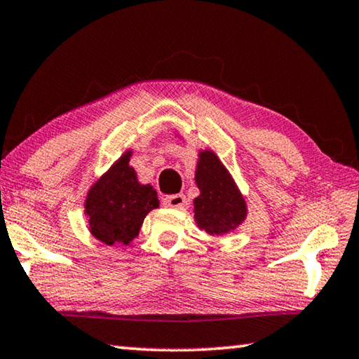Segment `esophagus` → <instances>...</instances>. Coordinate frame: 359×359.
<instances>
[{
  "label": "esophagus",
  "mask_w": 359,
  "mask_h": 359,
  "mask_svg": "<svg viewBox=\"0 0 359 359\" xmlns=\"http://www.w3.org/2000/svg\"><path fill=\"white\" fill-rule=\"evenodd\" d=\"M186 203L187 201L183 194H176V196H168L163 198V205L170 208H184Z\"/></svg>",
  "instance_id": "1"
}]
</instances>
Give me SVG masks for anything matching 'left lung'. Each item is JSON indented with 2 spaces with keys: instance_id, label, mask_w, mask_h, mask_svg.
I'll use <instances>...</instances> for the list:
<instances>
[{
  "instance_id": "8db88e82",
  "label": "left lung",
  "mask_w": 359,
  "mask_h": 359,
  "mask_svg": "<svg viewBox=\"0 0 359 359\" xmlns=\"http://www.w3.org/2000/svg\"><path fill=\"white\" fill-rule=\"evenodd\" d=\"M201 196L194 201L197 226L211 235L233 231L246 218L242 194L215 152H201L196 172Z\"/></svg>"
}]
</instances>
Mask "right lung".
I'll list each match as a JSON object with an SVG mask.
<instances>
[{
  "label": "right lung",
  "instance_id": "obj_1",
  "mask_svg": "<svg viewBox=\"0 0 359 359\" xmlns=\"http://www.w3.org/2000/svg\"><path fill=\"white\" fill-rule=\"evenodd\" d=\"M128 157L130 152H126L87 194L86 215L90 232L107 245L130 243L146 215L158 207L157 192L149 184L138 183Z\"/></svg>",
  "mask_w": 359,
  "mask_h": 359
}]
</instances>
